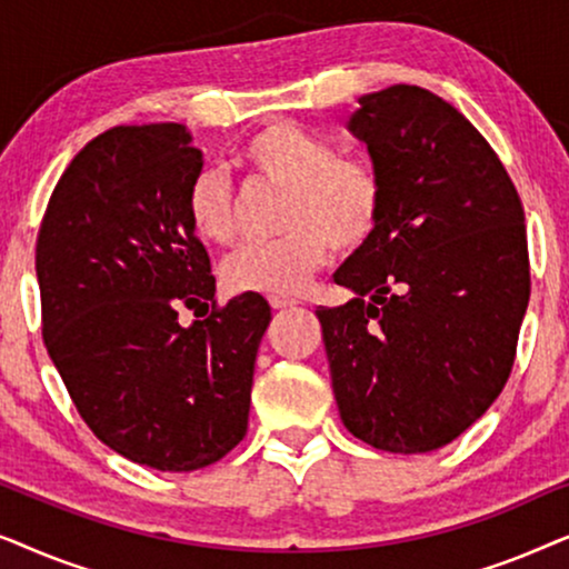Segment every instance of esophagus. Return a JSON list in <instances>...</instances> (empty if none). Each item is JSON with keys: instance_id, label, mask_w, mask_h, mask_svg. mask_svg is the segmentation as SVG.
<instances>
[{"instance_id": "34e87169", "label": "esophagus", "mask_w": 569, "mask_h": 569, "mask_svg": "<svg viewBox=\"0 0 569 569\" xmlns=\"http://www.w3.org/2000/svg\"><path fill=\"white\" fill-rule=\"evenodd\" d=\"M269 306L274 308V310H287V308L298 306V300L284 298V295H269Z\"/></svg>"}]
</instances>
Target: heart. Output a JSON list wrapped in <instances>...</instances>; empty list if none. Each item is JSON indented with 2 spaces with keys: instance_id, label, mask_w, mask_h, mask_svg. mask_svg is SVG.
<instances>
[{
  "instance_id": "heart-1",
  "label": "heart",
  "mask_w": 569,
  "mask_h": 569,
  "mask_svg": "<svg viewBox=\"0 0 569 569\" xmlns=\"http://www.w3.org/2000/svg\"><path fill=\"white\" fill-rule=\"evenodd\" d=\"M256 178L284 189L282 228L271 243H246L224 259L220 274L230 292L295 295L329 259L360 251L376 236L383 214V186L376 168L337 158L331 144L292 123L256 131L240 154ZM189 222L207 243L236 236V197L220 170H201L189 189Z\"/></svg>"
}]
</instances>
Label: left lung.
Segmentation results:
<instances>
[{
  "label": "left lung",
  "instance_id": "8db88e82",
  "mask_svg": "<svg viewBox=\"0 0 569 569\" xmlns=\"http://www.w3.org/2000/svg\"><path fill=\"white\" fill-rule=\"evenodd\" d=\"M347 129L368 147L383 214L316 310L341 422L388 453H430L508 383L531 274L523 207L487 139L415 84L368 92Z\"/></svg>",
  "mask_w": 569,
  "mask_h": 569
}]
</instances>
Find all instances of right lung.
<instances>
[{
	"instance_id": "1",
	"label": "right lung",
	"mask_w": 569,
	"mask_h": 569,
	"mask_svg": "<svg viewBox=\"0 0 569 569\" xmlns=\"http://www.w3.org/2000/svg\"><path fill=\"white\" fill-rule=\"evenodd\" d=\"M201 152L183 123L116 127L74 154L36 246L43 341L77 411L116 453L197 471L243 440L271 308L246 292L191 326L214 277L189 222Z\"/></svg>"
}]
</instances>
